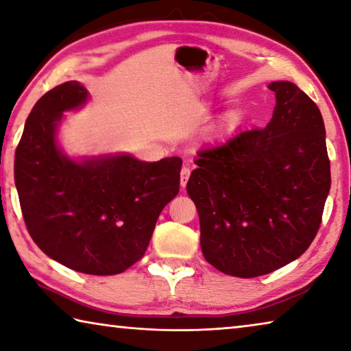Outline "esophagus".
Listing matches in <instances>:
<instances>
[{
    "mask_svg": "<svg viewBox=\"0 0 351 351\" xmlns=\"http://www.w3.org/2000/svg\"><path fill=\"white\" fill-rule=\"evenodd\" d=\"M189 176H190V167L189 165H184V167L181 169V187H186Z\"/></svg>",
    "mask_w": 351,
    "mask_h": 351,
    "instance_id": "1",
    "label": "esophagus"
}]
</instances>
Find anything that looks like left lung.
Masks as SVG:
<instances>
[{"instance_id": "8db88e82", "label": "left lung", "mask_w": 351, "mask_h": 351, "mask_svg": "<svg viewBox=\"0 0 351 351\" xmlns=\"http://www.w3.org/2000/svg\"><path fill=\"white\" fill-rule=\"evenodd\" d=\"M269 90L276 106L268 125L204 145L187 182L201 251L228 276H265L299 258L317 234L330 192L317 105L287 80Z\"/></svg>"}]
</instances>
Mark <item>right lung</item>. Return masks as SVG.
Masks as SVG:
<instances>
[{"instance_id":"add662e5","label":"right lung","mask_w":351,"mask_h":351,"mask_svg":"<svg viewBox=\"0 0 351 351\" xmlns=\"http://www.w3.org/2000/svg\"><path fill=\"white\" fill-rule=\"evenodd\" d=\"M88 99L73 80L34 105L15 152V186L29 234L47 257L83 274L112 276L145 254L159 213L180 192L182 161L69 158L58 147V125Z\"/></svg>"}]
</instances>
